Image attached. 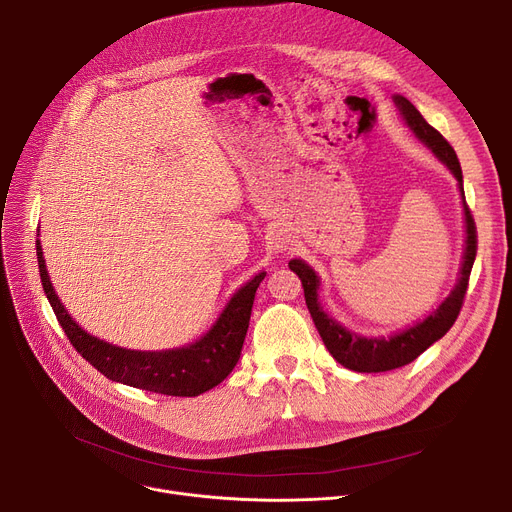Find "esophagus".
Returning a JSON list of instances; mask_svg holds the SVG:
<instances>
[{
  "label": "esophagus",
  "instance_id": "obj_1",
  "mask_svg": "<svg viewBox=\"0 0 512 512\" xmlns=\"http://www.w3.org/2000/svg\"><path fill=\"white\" fill-rule=\"evenodd\" d=\"M270 247L274 249V251H286L288 247H290V238H288V234H284V232H274L272 234V238H270Z\"/></svg>",
  "mask_w": 512,
  "mask_h": 512
}]
</instances>
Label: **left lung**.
Segmentation results:
<instances>
[{
  "label": "left lung",
  "instance_id": "obj_1",
  "mask_svg": "<svg viewBox=\"0 0 512 512\" xmlns=\"http://www.w3.org/2000/svg\"><path fill=\"white\" fill-rule=\"evenodd\" d=\"M394 103L400 110L402 118H405L407 126L415 132V137L432 149L442 164L454 174V178L459 180L463 207H465L467 240H465V255H463V265H461V278L452 288L450 297L432 315L419 321V324H415L409 330H402L390 338H365V336H357L355 332H348L344 326L338 324L336 319H332L324 309H321V305L317 301L319 278L311 270V267L301 259H292L288 263L290 270L301 278L307 309H309V313L315 321V328H317L321 340H324L330 355L346 369H353L359 373H380V371H390V369H396L402 365H409L423 351H427V348L432 346L436 340H440L452 328L456 317H459V313H461L467 286H469L471 267H473V261L477 255V228H475L471 209L465 201L463 170L459 164V157H456L454 149L450 147V143L442 137V134L434 126H429L425 122V118L419 114L417 107L407 97L394 95Z\"/></svg>",
  "mask_w": 512,
  "mask_h": 512
}]
</instances>
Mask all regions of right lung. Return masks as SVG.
<instances>
[{
  "label": "right lung",
  "instance_id": "1",
  "mask_svg": "<svg viewBox=\"0 0 512 512\" xmlns=\"http://www.w3.org/2000/svg\"><path fill=\"white\" fill-rule=\"evenodd\" d=\"M37 261L47 301L76 353L112 382L166 396H199L228 378L240 359L255 292L265 278V272H261L245 286H240L218 321L197 342L172 348V351H130V348H120L87 334L68 315L51 286L39 240Z\"/></svg>",
  "mask_w": 512,
  "mask_h": 512
}]
</instances>
